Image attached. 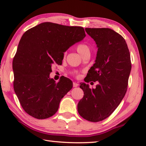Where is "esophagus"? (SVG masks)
<instances>
[{
  "label": "esophagus",
  "mask_w": 146,
  "mask_h": 146,
  "mask_svg": "<svg viewBox=\"0 0 146 146\" xmlns=\"http://www.w3.org/2000/svg\"><path fill=\"white\" fill-rule=\"evenodd\" d=\"M78 85H79V84L78 83H76V82H74L73 83V86H74V87H78Z\"/></svg>",
  "instance_id": "esophagus-1"
}]
</instances>
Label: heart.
<instances>
[{
	"instance_id": "1",
	"label": "heart",
	"mask_w": 146,
	"mask_h": 146,
	"mask_svg": "<svg viewBox=\"0 0 146 146\" xmlns=\"http://www.w3.org/2000/svg\"><path fill=\"white\" fill-rule=\"evenodd\" d=\"M77 50L78 53L81 56H82L83 54L86 52H90V47L86 44H85V43H81V44L78 45Z\"/></svg>"
}]
</instances>
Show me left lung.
Here are the masks:
<instances>
[{
	"label": "left lung",
	"mask_w": 146,
	"mask_h": 146,
	"mask_svg": "<svg viewBox=\"0 0 146 146\" xmlns=\"http://www.w3.org/2000/svg\"><path fill=\"white\" fill-rule=\"evenodd\" d=\"M98 47L95 63L85 79L98 81L95 88L81 83L83 98L78 104L79 114L90 122L106 119L115 111L126 93L131 69L127 43L119 33L109 28H86Z\"/></svg>",
	"instance_id": "obj_1"
}]
</instances>
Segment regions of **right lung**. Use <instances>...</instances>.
Returning <instances> with one entry per match:
<instances>
[{
    "label": "right lung",
    "instance_id": "1",
    "mask_svg": "<svg viewBox=\"0 0 146 146\" xmlns=\"http://www.w3.org/2000/svg\"><path fill=\"white\" fill-rule=\"evenodd\" d=\"M86 36L82 27L43 22L24 33L13 61L14 90L29 115L45 119L58 111L60 101L72 88L65 77L58 83L49 74L61 65L64 52Z\"/></svg>",
    "mask_w": 146,
    "mask_h": 146
}]
</instances>
